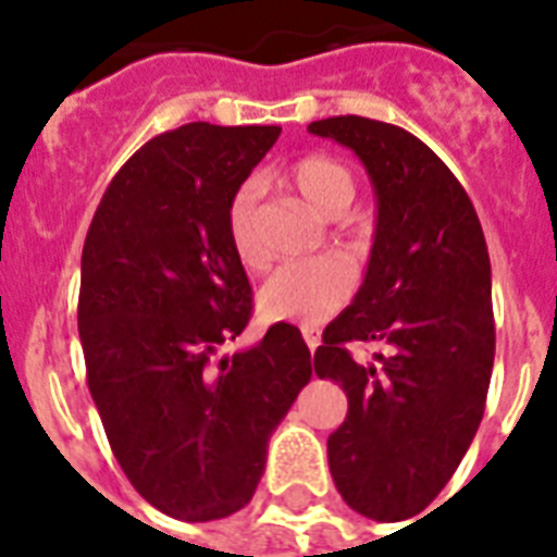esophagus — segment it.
Segmentation results:
<instances>
[{
	"label": "esophagus",
	"mask_w": 557,
	"mask_h": 557,
	"mask_svg": "<svg viewBox=\"0 0 557 557\" xmlns=\"http://www.w3.org/2000/svg\"><path fill=\"white\" fill-rule=\"evenodd\" d=\"M304 341H306V347L312 349V352L321 347V335H318V330H312V326H304Z\"/></svg>",
	"instance_id": "obj_1"
}]
</instances>
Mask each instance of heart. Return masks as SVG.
Listing matches in <instances>:
<instances>
[{
	"instance_id": "1",
	"label": "heart",
	"mask_w": 557,
	"mask_h": 557,
	"mask_svg": "<svg viewBox=\"0 0 557 557\" xmlns=\"http://www.w3.org/2000/svg\"><path fill=\"white\" fill-rule=\"evenodd\" d=\"M286 178L323 216H341L356 199V176L332 156H306L288 168ZM227 243L245 269H260L265 260L257 227V185L243 182L231 193L225 213ZM356 288V271L341 257L297 260L277 269L260 292V312L271 321L314 326L347 304Z\"/></svg>"
}]
</instances>
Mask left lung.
I'll list each match as a JSON object with an SVG mask.
<instances>
[{
  "instance_id": "obj_1",
  "label": "left lung",
  "mask_w": 557,
  "mask_h": 557,
  "mask_svg": "<svg viewBox=\"0 0 557 557\" xmlns=\"http://www.w3.org/2000/svg\"><path fill=\"white\" fill-rule=\"evenodd\" d=\"M309 133L356 152L379 208L364 283L314 352V372L349 398L326 442L332 480L364 518H413L457 471L485 410L494 312L483 227L457 176L401 126L338 115ZM349 339L394 352L364 368Z\"/></svg>"
}]
</instances>
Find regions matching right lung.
<instances>
[{
  "mask_svg": "<svg viewBox=\"0 0 557 557\" xmlns=\"http://www.w3.org/2000/svg\"><path fill=\"white\" fill-rule=\"evenodd\" d=\"M280 126L196 121L147 141L100 199L81 260L89 393L144 500L205 523L251 500L274 428L312 379L292 323L225 356L251 318L227 243V199Z\"/></svg>",
  "mask_w": 557,
  "mask_h": 557,
  "instance_id": "add662e5",
  "label": "right lung"
}]
</instances>
